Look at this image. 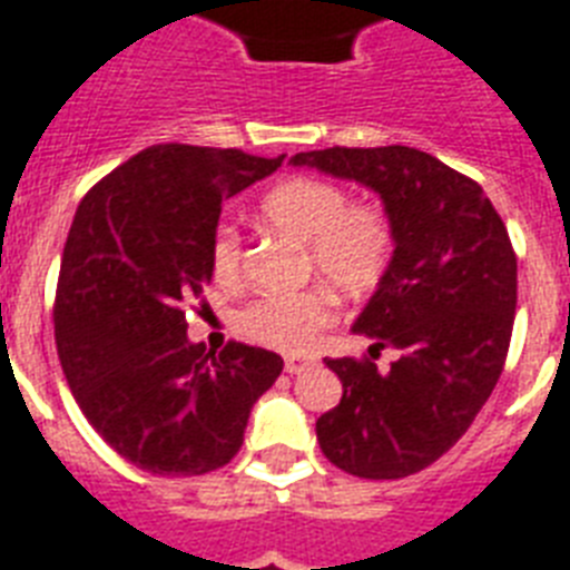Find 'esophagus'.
I'll list each match as a JSON object with an SVG mask.
<instances>
[{
  "mask_svg": "<svg viewBox=\"0 0 570 570\" xmlns=\"http://www.w3.org/2000/svg\"><path fill=\"white\" fill-rule=\"evenodd\" d=\"M313 364H316L313 357H298V355H289V357H286V361H284L286 373H289V375L304 373V370H307V366H313Z\"/></svg>",
  "mask_w": 570,
  "mask_h": 570,
  "instance_id": "1",
  "label": "esophagus"
}]
</instances>
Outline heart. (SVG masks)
<instances>
[{"instance_id": "1", "label": "heart", "mask_w": 570, "mask_h": 570, "mask_svg": "<svg viewBox=\"0 0 570 570\" xmlns=\"http://www.w3.org/2000/svg\"><path fill=\"white\" fill-rule=\"evenodd\" d=\"M259 213L272 227L289 233L307 248L311 272L348 298L379 289L396 248L393 224L381 206L348 204L346 189L316 177H295L268 191ZM242 268L239 233L222 224L213 236V275L233 284ZM334 320V302L325 289L266 295L248 304L239 328L250 340L277 352H307L320 331Z\"/></svg>"}]
</instances>
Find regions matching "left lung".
<instances>
[{"instance_id":"left-lung-1","label":"left lung","mask_w":570,"mask_h":570,"mask_svg":"<svg viewBox=\"0 0 570 570\" xmlns=\"http://www.w3.org/2000/svg\"><path fill=\"white\" fill-rule=\"evenodd\" d=\"M295 168L361 183L384 204L396 248L352 331L393 347L325 357L343 381L337 407L316 420L331 464L361 479H402L438 461L468 432L503 373L518 304V259L482 186L414 147H328Z\"/></svg>"}]
</instances>
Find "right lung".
<instances>
[{
	"instance_id": "right-lung-1",
	"label": "right lung",
	"mask_w": 570,
	"mask_h": 570,
	"mask_svg": "<svg viewBox=\"0 0 570 570\" xmlns=\"http://www.w3.org/2000/svg\"><path fill=\"white\" fill-rule=\"evenodd\" d=\"M281 163L156 145L102 177L76 209L58 275V361L88 423L147 473L224 468L254 402L284 370L266 348L206 352L186 337V304L213 281L222 204Z\"/></svg>"
}]
</instances>
